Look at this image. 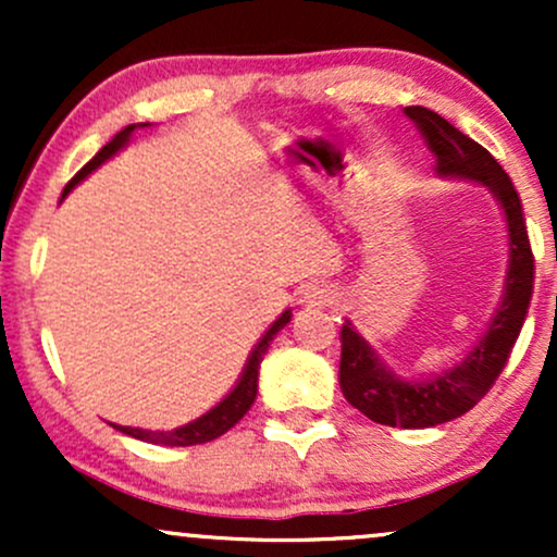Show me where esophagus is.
Listing matches in <instances>:
<instances>
[{
    "label": "esophagus",
    "mask_w": 557,
    "mask_h": 557,
    "mask_svg": "<svg viewBox=\"0 0 557 557\" xmlns=\"http://www.w3.org/2000/svg\"><path fill=\"white\" fill-rule=\"evenodd\" d=\"M335 298L337 290L327 283H311L304 287V293H300V300H304L306 306H327Z\"/></svg>",
    "instance_id": "34e87169"
}]
</instances>
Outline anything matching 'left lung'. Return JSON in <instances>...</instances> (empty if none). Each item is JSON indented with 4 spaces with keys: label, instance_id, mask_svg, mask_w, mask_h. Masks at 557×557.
Wrapping results in <instances>:
<instances>
[{
    "label": "left lung",
    "instance_id": "obj_1",
    "mask_svg": "<svg viewBox=\"0 0 557 557\" xmlns=\"http://www.w3.org/2000/svg\"><path fill=\"white\" fill-rule=\"evenodd\" d=\"M406 114L430 146L440 177H461L490 188V194L503 207L510 246L503 298L487 332L479 337L461 363L445 369L443 374H434L430 380H403L387 363H382L376 350L363 341L354 324H343L341 389L345 400L376 424L424 430L463 417L495 385L527 319L534 287V257L521 198L500 162L437 112L426 107H406Z\"/></svg>",
    "mask_w": 557,
    "mask_h": 557
}]
</instances>
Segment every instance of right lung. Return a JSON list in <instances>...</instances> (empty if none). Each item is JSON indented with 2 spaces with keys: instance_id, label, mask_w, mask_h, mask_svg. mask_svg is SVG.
<instances>
[{
  "instance_id": "add662e5",
  "label": "right lung",
  "mask_w": 557,
  "mask_h": 557,
  "mask_svg": "<svg viewBox=\"0 0 557 557\" xmlns=\"http://www.w3.org/2000/svg\"><path fill=\"white\" fill-rule=\"evenodd\" d=\"M149 123H138V125H127L125 131H120L117 136H114L110 144L101 146L99 154H96L91 162L86 164V168L75 172V177L65 185V190H62V198H65L70 190L78 185L83 177H88L96 168H101V164L107 162V159L117 154L120 149L131 140L133 131L136 127H146ZM290 322V309L283 311L277 319L272 322V327L264 332V337L257 343V348L251 350V356H248L246 367H243V374L238 380V385H235L230 393L222 398L212 411H207L203 417H198L194 421H188V424L177 426V430H170V432H151V430H138V426H120V424H112L114 430L123 432V434H131V437L136 440H144V443H154V445H170V447H188V445H201V443H209V440H216L220 434H225L230 426H235L238 421L246 417L248 408L253 406V400H257V387H259V367H261V359H264L267 348H270V343L274 341V335H277L280 330L285 327V324Z\"/></svg>"
}]
</instances>
